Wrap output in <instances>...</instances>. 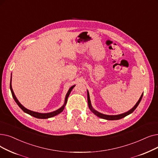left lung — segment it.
Listing matches in <instances>:
<instances>
[{
    "instance_id": "obj_1",
    "label": "left lung",
    "mask_w": 158,
    "mask_h": 158,
    "mask_svg": "<svg viewBox=\"0 0 158 158\" xmlns=\"http://www.w3.org/2000/svg\"><path fill=\"white\" fill-rule=\"evenodd\" d=\"M143 93L140 98L139 100L138 101V102L136 103V105L133 107V108H132L130 110L127 111V112H125V113H123V114H118V115H106V114H102L100 113V112L96 111V110H94L92 106H91V100H90V97H89V91H87V102H88V106H89V108L90 109V110H91L93 113L96 115L97 116H98L99 118H103V119H107V120H117V119H122L125 116H127V115H129L130 114H131L132 112H134V110L136 109V107L138 106L139 103H140L141 100V98L143 97Z\"/></svg>"
}]
</instances>
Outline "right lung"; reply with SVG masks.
<instances>
[{"mask_svg": "<svg viewBox=\"0 0 158 158\" xmlns=\"http://www.w3.org/2000/svg\"><path fill=\"white\" fill-rule=\"evenodd\" d=\"M75 85H73L72 87H70V89H69L68 92H67L66 96H65V102H64V104L63 105V106L61 107L60 109H58V110H55V111H53V112H48V113H40V112H34V111H32V110H30L26 108H25L19 102V100H17V98H16L15 95L14 94V92L13 91V89H12V86H11V80H10V90H11V94H12V96L13 98V99L15 100V102L17 103L18 106H19V107L23 110L24 112H26V113L31 115L35 118H39V119H47V118H51V117H53L55 116H56L58 115V114L60 113L61 112L63 111L65 105L67 103V98H68V97L72 91V89H73V87H74Z\"/></svg>", "mask_w": 158, "mask_h": 158, "instance_id": "1", "label": "right lung"}]
</instances>
